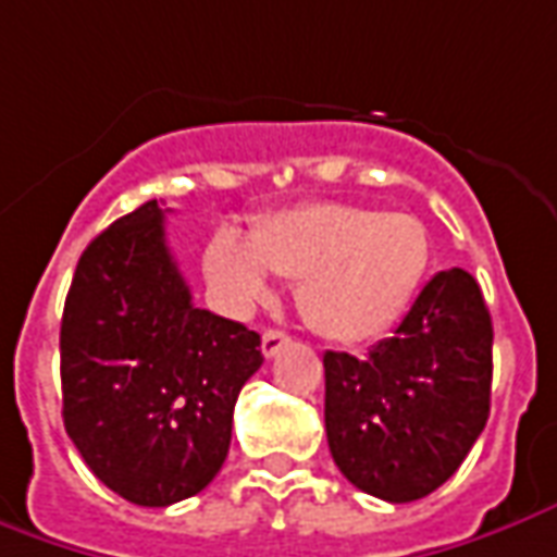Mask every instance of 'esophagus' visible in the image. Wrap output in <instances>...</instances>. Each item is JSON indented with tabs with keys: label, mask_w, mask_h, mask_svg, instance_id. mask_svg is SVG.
<instances>
[{
	"label": "esophagus",
	"mask_w": 557,
	"mask_h": 557,
	"mask_svg": "<svg viewBox=\"0 0 557 557\" xmlns=\"http://www.w3.org/2000/svg\"><path fill=\"white\" fill-rule=\"evenodd\" d=\"M286 344H289V335H286V332H280V329H268V332L262 335V354L264 357H277Z\"/></svg>",
	"instance_id": "esophagus-1"
}]
</instances>
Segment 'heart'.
<instances>
[{"mask_svg": "<svg viewBox=\"0 0 557 557\" xmlns=\"http://www.w3.org/2000/svg\"><path fill=\"white\" fill-rule=\"evenodd\" d=\"M430 259L423 225L406 213L308 203L264 219L252 234L222 228L203 268L237 305L271 295V274L298 280V310L332 342H366L399 317Z\"/></svg>", "mask_w": 557, "mask_h": 557, "instance_id": "b5f03b06", "label": "heart"}]
</instances>
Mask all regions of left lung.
Listing matches in <instances>:
<instances>
[{"label": "left lung", "mask_w": 557, "mask_h": 557, "mask_svg": "<svg viewBox=\"0 0 557 557\" xmlns=\"http://www.w3.org/2000/svg\"><path fill=\"white\" fill-rule=\"evenodd\" d=\"M491 344L479 283L451 268L366 357L326 350V436L344 479L387 503L445 485L487 423Z\"/></svg>", "instance_id": "8db88e82"}]
</instances>
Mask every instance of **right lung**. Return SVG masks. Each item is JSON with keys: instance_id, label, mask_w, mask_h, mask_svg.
I'll list each match as a JSON object with an SVG mask.
<instances>
[{"instance_id": "obj_1", "label": "right lung", "mask_w": 557, "mask_h": 557, "mask_svg": "<svg viewBox=\"0 0 557 557\" xmlns=\"http://www.w3.org/2000/svg\"><path fill=\"white\" fill-rule=\"evenodd\" d=\"M262 362L259 332L191 305L158 200L82 252L60 323L63 426L119 497L170 506L210 485Z\"/></svg>"}]
</instances>
